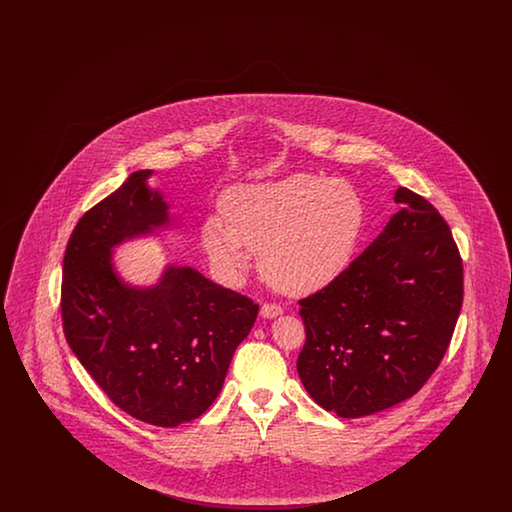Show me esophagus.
Here are the masks:
<instances>
[{"instance_id":"obj_1","label":"esophagus","mask_w":512,"mask_h":512,"mask_svg":"<svg viewBox=\"0 0 512 512\" xmlns=\"http://www.w3.org/2000/svg\"><path fill=\"white\" fill-rule=\"evenodd\" d=\"M282 307L280 305H274V303H265L263 307H261V317L263 318H276L282 315Z\"/></svg>"}]
</instances>
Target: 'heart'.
Returning <instances> with one entry per match:
<instances>
[{"label": "heart", "mask_w": 512, "mask_h": 512, "mask_svg": "<svg viewBox=\"0 0 512 512\" xmlns=\"http://www.w3.org/2000/svg\"><path fill=\"white\" fill-rule=\"evenodd\" d=\"M224 217L201 226L205 253L224 280H240L253 251H261V272L274 288L307 295L349 267L366 215L361 195L347 182L295 174L230 192Z\"/></svg>", "instance_id": "1"}]
</instances>
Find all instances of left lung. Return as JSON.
<instances>
[{
  "label": "left lung",
  "mask_w": 512,
  "mask_h": 512,
  "mask_svg": "<svg viewBox=\"0 0 512 512\" xmlns=\"http://www.w3.org/2000/svg\"><path fill=\"white\" fill-rule=\"evenodd\" d=\"M401 211L336 282L299 299L297 357L309 395L341 418L413 397L438 368L463 307V259L422 195L395 192Z\"/></svg>",
  "instance_id": "8db88e82"
}]
</instances>
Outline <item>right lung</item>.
<instances>
[{
  "instance_id": "1",
  "label": "right lung",
  "mask_w": 512,
  "mask_h": 512,
  "mask_svg": "<svg viewBox=\"0 0 512 512\" xmlns=\"http://www.w3.org/2000/svg\"><path fill=\"white\" fill-rule=\"evenodd\" d=\"M149 176L132 172L74 226L61 317L76 359L119 409L176 428L213 405L259 305L190 267L165 268L151 288L122 282L111 249L169 222V205L147 188Z\"/></svg>"
}]
</instances>
